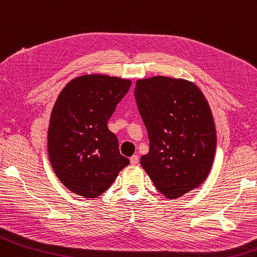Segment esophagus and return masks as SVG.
<instances>
[{
  "instance_id": "esophagus-1",
  "label": "esophagus",
  "mask_w": 257,
  "mask_h": 257,
  "mask_svg": "<svg viewBox=\"0 0 257 257\" xmlns=\"http://www.w3.org/2000/svg\"><path fill=\"white\" fill-rule=\"evenodd\" d=\"M138 162H139V157L138 156H133L130 158V163L133 165L138 164Z\"/></svg>"
}]
</instances>
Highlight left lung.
<instances>
[{
    "label": "left lung",
    "mask_w": 257,
    "mask_h": 257,
    "mask_svg": "<svg viewBox=\"0 0 257 257\" xmlns=\"http://www.w3.org/2000/svg\"><path fill=\"white\" fill-rule=\"evenodd\" d=\"M135 98L150 150L140 163L154 186L177 198L204 182L216 152L211 109L194 83L154 76L136 83Z\"/></svg>",
    "instance_id": "8db88e82"
}]
</instances>
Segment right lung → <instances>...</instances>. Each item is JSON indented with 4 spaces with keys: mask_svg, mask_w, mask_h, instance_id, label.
<instances>
[{
    "mask_svg": "<svg viewBox=\"0 0 257 257\" xmlns=\"http://www.w3.org/2000/svg\"><path fill=\"white\" fill-rule=\"evenodd\" d=\"M130 85L129 80L115 76L83 75L59 94L48 130V152L58 178L74 194L96 198L130 163L107 127Z\"/></svg>",
    "mask_w": 257,
    "mask_h": 257,
    "instance_id": "right-lung-1",
    "label": "right lung"
}]
</instances>
